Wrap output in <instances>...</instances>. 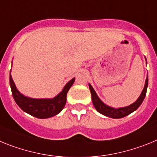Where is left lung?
Masks as SVG:
<instances>
[{
	"instance_id": "left-lung-1",
	"label": "left lung",
	"mask_w": 157,
	"mask_h": 157,
	"mask_svg": "<svg viewBox=\"0 0 157 157\" xmlns=\"http://www.w3.org/2000/svg\"><path fill=\"white\" fill-rule=\"evenodd\" d=\"M147 88H148V77H147L146 80H145V85H144V89H143L141 95H140L138 99H137V101L134 102L133 104L128 106V107H121V108H113V107H108V106H107L106 104H104V103L99 99V98L98 97V95L95 93V90H94L93 88L89 84L90 92H91V94H92V103H93L95 108L96 109L99 113H101L102 114H103L105 116L110 117V118H123V117L126 116V115L129 114L130 113L136 111V110L140 107V105L141 104V103H142L143 100H144V97H145V95H146Z\"/></svg>"
}]
</instances>
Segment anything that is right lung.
I'll use <instances>...</instances> for the list:
<instances>
[{"label": "right lung", "instance_id": "right-lung-1", "mask_svg": "<svg viewBox=\"0 0 157 157\" xmlns=\"http://www.w3.org/2000/svg\"><path fill=\"white\" fill-rule=\"evenodd\" d=\"M74 80L75 79L73 78L69 81L62 92L53 99H32L22 95L16 89L11 74L9 77L12 93L17 105L24 111L39 118H50L62 111L66 103L68 91L74 83Z\"/></svg>", "mask_w": 157, "mask_h": 157}]
</instances>
